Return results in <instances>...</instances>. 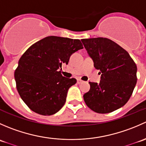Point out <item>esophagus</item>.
Returning <instances> with one entry per match:
<instances>
[{
  "mask_svg": "<svg viewBox=\"0 0 146 146\" xmlns=\"http://www.w3.org/2000/svg\"><path fill=\"white\" fill-rule=\"evenodd\" d=\"M77 82H78V84H81V83H82V82H83V81H82V80H80V79H78Z\"/></svg>",
  "mask_w": 146,
  "mask_h": 146,
  "instance_id": "34e87169",
  "label": "esophagus"
}]
</instances>
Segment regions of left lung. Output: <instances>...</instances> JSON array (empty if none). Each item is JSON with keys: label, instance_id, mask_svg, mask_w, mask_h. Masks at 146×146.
I'll use <instances>...</instances> for the list:
<instances>
[{"label": "left lung", "instance_id": "8db88e82", "mask_svg": "<svg viewBox=\"0 0 146 146\" xmlns=\"http://www.w3.org/2000/svg\"><path fill=\"white\" fill-rule=\"evenodd\" d=\"M84 47L101 74L100 83L91 82L84 94L85 104L92 111L107 114L123 107L136 85V65L129 53L107 38L81 39Z\"/></svg>", "mask_w": 146, "mask_h": 146}]
</instances>
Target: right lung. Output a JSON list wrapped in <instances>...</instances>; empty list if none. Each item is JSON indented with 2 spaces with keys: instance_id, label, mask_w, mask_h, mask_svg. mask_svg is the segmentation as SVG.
I'll return each mask as SVG.
<instances>
[{
  "instance_id": "obj_1",
  "label": "right lung",
  "mask_w": 146,
  "mask_h": 146,
  "mask_svg": "<svg viewBox=\"0 0 146 146\" xmlns=\"http://www.w3.org/2000/svg\"><path fill=\"white\" fill-rule=\"evenodd\" d=\"M83 48L79 39L49 36L31 46L15 71L20 98L30 110L48 116L64 105L68 90L77 82L61 75L60 68L70 56Z\"/></svg>"
}]
</instances>
